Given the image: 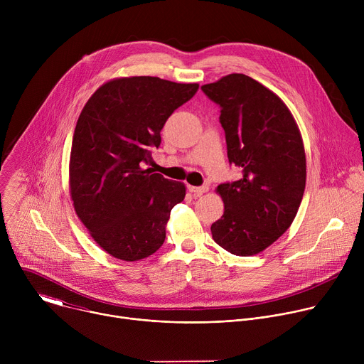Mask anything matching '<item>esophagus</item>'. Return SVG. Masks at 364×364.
Listing matches in <instances>:
<instances>
[{"label":"esophagus","mask_w":364,"mask_h":364,"mask_svg":"<svg viewBox=\"0 0 364 364\" xmlns=\"http://www.w3.org/2000/svg\"><path fill=\"white\" fill-rule=\"evenodd\" d=\"M188 190H190L194 196L198 197V196H201V194L209 191V186H207V184H203V186H200V187H193V186H190Z\"/></svg>","instance_id":"34e87169"}]
</instances>
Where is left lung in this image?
Returning a JSON list of instances; mask_svg holds the SVG:
<instances>
[{"mask_svg": "<svg viewBox=\"0 0 364 364\" xmlns=\"http://www.w3.org/2000/svg\"><path fill=\"white\" fill-rule=\"evenodd\" d=\"M220 108L228 159L237 181L218 186L223 216L212 225L215 242L237 256L256 255L291 226L305 190V152L285 103L255 79L232 73L203 85Z\"/></svg>", "mask_w": 364, "mask_h": 364, "instance_id": "1", "label": "left lung"}]
</instances>
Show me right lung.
Here are the masks:
<instances>
[{
  "mask_svg": "<svg viewBox=\"0 0 364 364\" xmlns=\"http://www.w3.org/2000/svg\"><path fill=\"white\" fill-rule=\"evenodd\" d=\"M197 83L134 76L102 85L77 119L70 152L75 210L96 243L122 261H139L166 240L171 209L186 196L183 183L152 168L171 114Z\"/></svg>",
  "mask_w": 364,
  "mask_h": 364,
  "instance_id": "add662e5",
  "label": "right lung"
}]
</instances>
